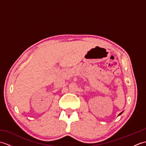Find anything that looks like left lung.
Instances as JSON below:
<instances>
[{
	"label": "left lung",
	"mask_w": 146,
	"mask_h": 146,
	"mask_svg": "<svg viewBox=\"0 0 146 146\" xmlns=\"http://www.w3.org/2000/svg\"><path fill=\"white\" fill-rule=\"evenodd\" d=\"M121 113H120V114H119V115H120V114H121Z\"/></svg>",
	"instance_id": "obj_1"
}]
</instances>
